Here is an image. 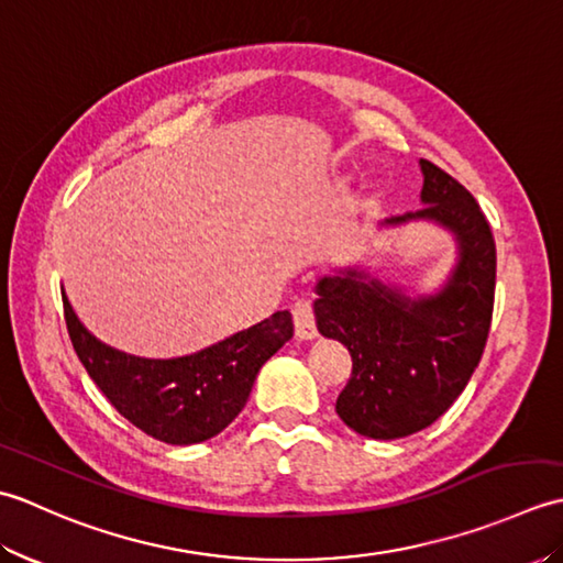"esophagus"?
<instances>
[{"label":"esophagus","instance_id":"obj_1","mask_svg":"<svg viewBox=\"0 0 563 563\" xmlns=\"http://www.w3.org/2000/svg\"><path fill=\"white\" fill-rule=\"evenodd\" d=\"M292 321H295V333L297 339H317V319H314V307L309 300H297L292 305Z\"/></svg>","mask_w":563,"mask_h":563}]
</instances>
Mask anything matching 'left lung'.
Returning <instances> with one entry per match:
<instances>
[{
    "mask_svg": "<svg viewBox=\"0 0 563 563\" xmlns=\"http://www.w3.org/2000/svg\"><path fill=\"white\" fill-rule=\"evenodd\" d=\"M426 206L385 224L433 220L460 244V261L438 295L409 300L341 271L317 285V329L351 351L353 369L336 413L355 433L394 440L435 423L464 391L492 329L496 242L479 202L457 178L421 159Z\"/></svg>",
    "mask_w": 563,
    "mask_h": 563,
    "instance_id": "8db88e82",
    "label": "left lung"
}]
</instances>
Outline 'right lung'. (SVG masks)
Masks as SVG:
<instances>
[{
  "mask_svg": "<svg viewBox=\"0 0 563 563\" xmlns=\"http://www.w3.org/2000/svg\"><path fill=\"white\" fill-rule=\"evenodd\" d=\"M63 307L71 345L106 399L142 433L169 445H194L230 426L261 365L292 339L290 312H275L200 353L147 361L93 339L65 295Z\"/></svg>",
  "mask_w": 563,
  "mask_h": 563,
  "instance_id": "obj_1",
  "label": "right lung"
}]
</instances>
